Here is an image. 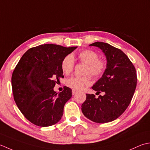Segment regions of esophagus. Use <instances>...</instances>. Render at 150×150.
Returning a JSON list of instances; mask_svg holds the SVG:
<instances>
[{
    "instance_id": "obj_1",
    "label": "esophagus",
    "mask_w": 150,
    "mask_h": 150,
    "mask_svg": "<svg viewBox=\"0 0 150 150\" xmlns=\"http://www.w3.org/2000/svg\"><path fill=\"white\" fill-rule=\"evenodd\" d=\"M78 92V91L77 90L72 89V94H73V95H74V94H76Z\"/></svg>"
}]
</instances>
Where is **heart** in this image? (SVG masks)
Instances as JSON below:
<instances>
[{"mask_svg": "<svg viewBox=\"0 0 150 150\" xmlns=\"http://www.w3.org/2000/svg\"><path fill=\"white\" fill-rule=\"evenodd\" d=\"M98 54L95 51L87 49L81 51L78 54V59L81 62L87 64L85 74H89L94 77H100L104 73L107 63L105 60L99 59ZM74 67V57L69 54L64 57L62 62V71L65 74L71 73ZM91 84V80L88 76H73L67 79V85L76 90H81Z\"/></svg>", "mask_w": 150, "mask_h": 150, "instance_id": "1", "label": "heart"}]
</instances>
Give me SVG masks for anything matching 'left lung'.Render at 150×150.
I'll list each match as a JSON object with an SVG mask.
<instances>
[{
    "label": "left lung",
    "mask_w": 150,
    "mask_h": 150,
    "mask_svg": "<svg viewBox=\"0 0 150 150\" xmlns=\"http://www.w3.org/2000/svg\"><path fill=\"white\" fill-rule=\"evenodd\" d=\"M89 46L98 47L106 57L105 71L92 87L98 93H104V95L96 98L93 94H87L81 111L91 121L107 123L118 118L129 106L137 86L136 70L128 57L118 48L103 42H95Z\"/></svg>",
    "instance_id": "1"
}]
</instances>
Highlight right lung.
<instances>
[{
	"mask_svg": "<svg viewBox=\"0 0 150 150\" xmlns=\"http://www.w3.org/2000/svg\"><path fill=\"white\" fill-rule=\"evenodd\" d=\"M77 47L45 44L30 48L23 54L11 76L15 103L26 119L36 126L57 123L63 114L72 90L64 87L57 93L54 87L63 78L62 62Z\"/></svg>",
	"mask_w": 150,
	"mask_h": 150,
	"instance_id": "1",
	"label": "right lung"
}]
</instances>
